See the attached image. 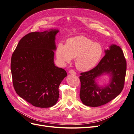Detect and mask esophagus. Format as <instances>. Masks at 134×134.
Here are the masks:
<instances>
[{"label":"esophagus","instance_id":"obj_1","mask_svg":"<svg viewBox=\"0 0 134 134\" xmlns=\"http://www.w3.org/2000/svg\"><path fill=\"white\" fill-rule=\"evenodd\" d=\"M69 73L71 74H74V75H75L76 74V72L74 70H70L69 71Z\"/></svg>","mask_w":134,"mask_h":134}]
</instances>
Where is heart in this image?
Returning a JSON list of instances; mask_svg holds the SVG:
<instances>
[{
    "instance_id": "obj_1",
    "label": "heart",
    "mask_w": 134,
    "mask_h": 134,
    "mask_svg": "<svg viewBox=\"0 0 134 134\" xmlns=\"http://www.w3.org/2000/svg\"><path fill=\"white\" fill-rule=\"evenodd\" d=\"M103 48L98 43L85 36L69 38L65 44L59 42L56 48V55L61 64L70 63L75 59V66L78 70L88 71L98 64L103 55Z\"/></svg>"
}]
</instances>
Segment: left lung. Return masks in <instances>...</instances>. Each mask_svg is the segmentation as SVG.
Segmentation results:
<instances>
[{
	"mask_svg": "<svg viewBox=\"0 0 134 134\" xmlns=\"http://www.w3.org/2000/svg\"><path fill=\"white\" fill-rule=\"evenodd\" d=\"M105 52L95 68L80 73V98L86 106L98 107L106 104L119 96L124 88L126 61L122 49L112 44ZM104 73L111 74V83L104 88L99 87L95 80Z\"/></svg>",
	"mask_w": 134,
	"mask_h": 134,
	"instance_id": "left-lung-1",
	"label": "left lung"
}]
</instances>
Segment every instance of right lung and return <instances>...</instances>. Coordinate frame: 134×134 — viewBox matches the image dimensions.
Instances as JSON below:
<instances>
[{
    "instance_id": "obj_1",
    "label": "right lung",
    "mask_w": 134,
    "mask_h": 134,
    "mask_svg": "<svg viewBox=\"0 0 134 134\" xmlns=\"http://www.w3.org/2000/svg\"><path fill=\"white\" fill-rule=\"evenodd\" d=\"M58 30L31 32L20 40L11 58L10 68L17 94L34 106H54L66 71L55 65L54 50Z\"/></svg>"
}]
</instances>
